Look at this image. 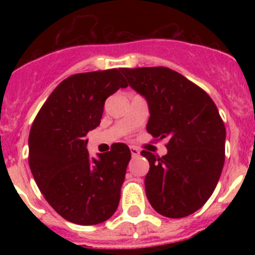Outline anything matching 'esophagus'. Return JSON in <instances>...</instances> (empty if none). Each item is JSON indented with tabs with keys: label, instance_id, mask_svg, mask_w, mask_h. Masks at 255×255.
<instances>
[{
	"label": "esophagus",
	"instance_id": "obj_1",
	"mask_svg": "<svg viewBox=\"0 0 255 255\" xmlns=\"http://www.w3.org/2000/svg\"><path fill=\"white\" fill-rule=\"evenodd\" d=\"M130 152H131V155H132V157H138L139 153H140V150H139L138 148L130 147Z\"/></svg>",
	"mask_w": 255,
	"mask_h": 255
}]
</instances>
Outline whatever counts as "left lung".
<instances>
[{"mask_svg":"<svg viewBox=\"0 0 255 255\" xmlns=\"http://www.w3.org/2000/svg\"><path fill=\"white\" fill-rule=\"evenodd\" d=\"M129 85L147 100L153 138L168 139L167 154L148 150L144 185L159 215L181 218L206 204L225 163L226 129L211 97L181 74L163 66L121 69Z\"/></svg>","mask_w":255,"mask_h":255,"instance_id":"8db88e82","label":"left lung"}]
</instances>
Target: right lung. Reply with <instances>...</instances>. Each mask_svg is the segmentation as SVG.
Listing matches in <instances>:
<instances>
[{
    "label": "right lung",
    "mask_w": 255,
    "mask_h": 255,
    "mask_svg": "<svg viewBox=\"0 0 255 255\" xmlns=\"http://www.w3.org/2000/svg\"><path fill=\"white\" fill-rule=\"evenodd\" d=\"M128 83L121 69L69 76L56 87L35 116L29 134V166L40 193L61 217L98 225L116 212L129 147L91 158L87 134L100 126L108 97Z\"/></svg>",
    "instance_id": "add662e5"
}]
</instances>
